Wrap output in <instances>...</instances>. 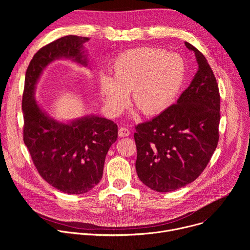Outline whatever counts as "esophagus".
I'll list each match as a JSON object with an SVG mask.
<instances>
[{"label": "esophagus", "instance_id": "esophagus-1", "mask_svg": "<svg viewBox=\"0 0 250 250\" xmlns=\"http://www.w3.org/2000/svg\"><path fill=\"white\" fill-rule=\"evenodd\" d=\"M130 134V130L127 129L126 127H121L119 129V136L121 137H125V136H128Z\"/></svg>", "mask_w": 250, "mask_h": 250}]
</instances>
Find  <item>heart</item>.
<instances>
[{
  "label": "heart",
  "mask_w": 250,
  "mask_h": 250,
  "mask_svg": "<svg viewBox=\"0 0 250 250\" xmlns=\"http://www.w3.org/2000/svg\"><path fill=\"white\" fill-rule=\"evenodd\" d=\"M114 77L101 73L100 91L106 109L121 115L132 103L145 116H155L174 102L185 79V63L176 53L154 47H138L120 54L113 64Z\"/></svg>",
  "instance_id": "heart-1"
}]
</instances>
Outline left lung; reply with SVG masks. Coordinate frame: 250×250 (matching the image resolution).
<instances>
[{"label":"left lung","instance_id":"obj_1","mask_svg":"<svg viewBox=\"0 0 250 250\" xmlns=\"http://www.w3.org/2000/svg\"><path fill=\"white\" fill-rule=\"evenodd\" d=\"M198 71L177 103L135 126L139 180L156 192L180 189L200 176L219 141L221 99L206 57L192 44Z\"/></svg>","mask_w":250,"mask_h":250}]
</instances>
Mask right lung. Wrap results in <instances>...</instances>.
<instances>
[{"mask_svg": "<svg viewBox=\"0 0 250 250\" xmlns=\"http://www.w3.org/2000/svg\"><path fill=\"white\" fill-rule=\"evenodd\" d=\"M88 38L67 35L41 48L31 59L22 95L23 142L43 179L57 190L81 195L102 179L105 155L118 138V125L99 116L60 122L42 110L34 98L43 70L56 59L87 67Z\"/></svg>", "mask_w": 250, "mask_h": 250, "instance_id": "right-lung-1", "label": "right lung"}]
</instances>
